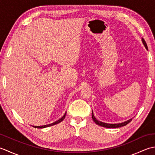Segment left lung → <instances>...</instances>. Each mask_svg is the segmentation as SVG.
<instances>
[{
  "mask_svg": "<svg viewBox=\"0 0 155 155\" xmlns=\"http://www.w3.org/2000/svg\"><path fill=\"white\" fill-rule=\"evenodd\" d=\"M142 42H143V44L144 45V47L147 48V50H148V47H147V45L145 41L144 40V38H142ZM92 118H93V120L94 122L95 123L99 125V126L101 127H106V128H118V127H124L125 125H127L128 123H129L132 120V118H130V119L128 120L127 121H124L123 123H116V124H109V123H103V122H101L100 120H97L96 118L94 117V114H93V111L92 112Z\"/></svg>",
  "mask_w": 155,
  "mask_h": 155,
  "instance_id": "left-lung-1",
  "label": "left lung"
}]
</instances>
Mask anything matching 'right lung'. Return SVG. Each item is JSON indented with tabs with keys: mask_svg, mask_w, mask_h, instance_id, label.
I'll use <instances>...</instances> for the list:
<instances>
[{
	"mask_svg": "<svg viewBox=\"0 0 155 155\" xmlns=\"http://www.w3.org/2000/svg\"><path fill=\"white\" fill-rule=\"evenodd\" d=\"M66 114H67V112H65L64 114L60 118V119H58V120L55 121V122H54V123H51V124H46V125H42V126H32V127H35V128H46V127H48L52 126V125L58 124L59 123H61V121H62V120H64V118L65 117H66Z\"/></svg>",
	"mask_w": 155,
	"mask_h": 155,
	"instance_id": "obj_1",
	"label": "right lung"
}]
</instances>
